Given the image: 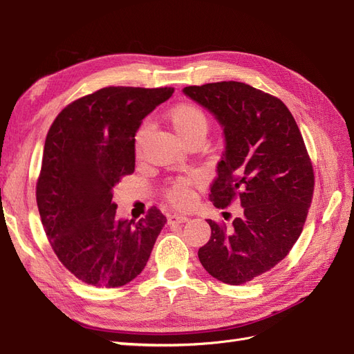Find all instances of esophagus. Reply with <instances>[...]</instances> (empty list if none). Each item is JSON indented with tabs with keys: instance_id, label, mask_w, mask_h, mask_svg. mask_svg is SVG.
<instances>
[{
	"instance_id": "esophagus-1",
	"label": "esophagus",
	"mask_w": 354,
	"mask_h": 354,
	"mask_svg": "<svg viewBox=\"0 0 354 354\" xmlns=\"http://www.w3.org/2000/svg\"><path fill=\"white\" fill-rule=\"evenodd\" d=\"M189 220L187 216H181V214H173V216L168 217L169 224H177V223H186Z\"/></svg>"
}]
</instances>
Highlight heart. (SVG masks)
Masks as SVG:
<instances>
[{
	"mask_svg": "<svg viewBox=\"0 0 354 354\" xmlns=\"http://www.w3.org/2000/svg\"><path fill=\"white\" fill-rule=\"evenodd\" d=\"M168 121L173 125L176 133L181 137L186 145L192 140H203L205 137L209 120L208 115L205 113L201 106L192 102H181L174 104L173 108H169L168 113ZM149 127L147 122H143L138 125V128L134 133L133 138V149L134 155L138 158L143 153V147L146 137L149 134ZM199 185V178L195 174H186L180 176L174 180L168 181V185L164 189V196L165 199L178 209H186L194 205L196 201L195 195V187Z\"/></svg>",
	"mask_w": 354,
	"mask_h": 354,
	"instance_id": "obj_1",
	"label": "heart"
}]
</instances>
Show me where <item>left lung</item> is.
<instances>
[{"label":"left lung","mask_w":354,"mask_h":354,"mask_svg":"<svg viewBox=\"0 0 354 354\" xmlns=\"http://www.w3.org/2000/svg\"><path fill=\"white\" fill-rule=\"evenodd\" d=\"M183 91L216 115L226 136L209 201L221 209L242 207L232 227L207 220L211 238L199 261L216 279L242 285L281 263L301 234L315 190L312 159L292 113L274 95L238 81Z\"/></svg>","instance_id":"1"}]
</instances>
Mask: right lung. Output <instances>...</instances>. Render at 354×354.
Segmentation results:
<instances>
[{
  "label": "right lung",
  "mask_w": 354,
  "mask_h": 354,
  "mask_svg": "<svg viewBox=\"0 0 354 354\" xmlns=\"http://www.w3.org/2000/svg\"><path fill=\"white\" fill-rule=\"evenodd\" d=\"M173 93V87H104L69 103L50 127L37 205L59 261L84 283L131 282L167 224L156 207L137 223L118 220L112 190L134 173L138 125Z\"/></svg>",
  "instance_id": "obj_1"
}]
</instances>
